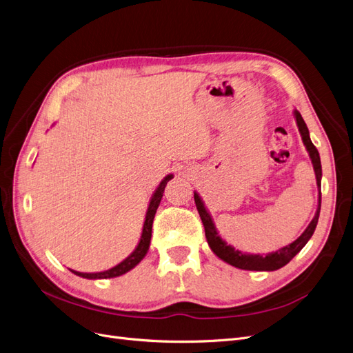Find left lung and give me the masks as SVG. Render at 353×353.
Wrapping results in <instances>:
<instances>
[{
  "mask_svg": "<svg viewBox=\"0 0 353 353\" xmlns=\"http://www.w3.org/2000/svg\"><path fill=\"white\" fill-rule=\"evenodd\" d=\"M294 117L295 122L298 126L299 134H301L303 142L307 148V152L311 159L312 163V168H314L316 173V180H317V186H319V205H317V211L314 218L311 219V223L308 224V227L304 230V232L299 236L295 241H292L291 244L282 247V249L272 252L268 254H250V253H243L241 250H236V247H232L231 244H228L225 240L221 239L219 232L214 224V219L211 216V214L208 212L206 206L203 203V201L201 199L199 193L194 192V203H196L198 212L201 215L202 224L205 227V236H206V241L210 244L211 250L221 259L224 260L225 263L239 268L243 270H278L282 266H285L286 263H290L292 257H295L299 252L303 250V247L308 243V240L311 239L312 234H314V230L317 227L319 223V215H320V208H321V161H320V155L317 148L314 147V143L311 142L310 139V132L308 128L303 119L301 113L298 110H294Z\"/></svg>",
  "mask_w": 353,
  "mask_h": 353,
  "instance_id": "left-lung-1",
  "label": "left lung"
}]
</instances>
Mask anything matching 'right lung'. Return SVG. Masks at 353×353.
Returning a JSON list of instances; mask_svg holds the SVG:
<instances>
[{
	"instance_id": "obj_1",
	"label": "right lung",
	"mask_w": 353,
	"mask_h": 353,
	"mask_svg": "<svg viewBox=\"0 0 353 353\" xmlns=\"http://www.w3.org/2000/svg\"><path fill=\"white\" fill-rule=\"evenodd\" d=\"M172 179H173V174H167L161 180V183L159 185V188H157L155 192L152 193V196L150 199L148 210H147V214H145V221H143V225H142L141 239H139V243H138V245L135 247V250L132 253H130L125 260H122L119 265L113 266L112 269H108L104 272H96V273H83V272H77V270L70 269L74 273V275L85 278V279H110V278L121 276V275H123V273L129 272L130 269H134L148 253L150 243H151V232H152V221H154V216H155V212H157V208H159V205L161 202L165 185Z\"/></svg>"
}]
</instances>
